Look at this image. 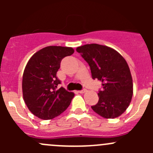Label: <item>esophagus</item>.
Here are the masks:
<instances>
[{
  "label": "esophagus",
  "mask_w": 153,
  "mask_h": 153,
  "mask_svg": "<svg viewBox=\"0 0 153 153\" xmlns=\"http://www.w3.org/2000/svg\"><path fill=\"white\" fill-rule=\"evenodd\" d=\"M86 92V89H82V90H80L79 91L80 93H81V94L84 93V92Z\"/></svg>",
  "instance_id": "34e87169"
}]
</instances>
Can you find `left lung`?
I'll use <instances>...</instances> for the list:
<instances>
[{
    "label": "left lung",
    "instance_id": "1",
    "mask_svg": "<svg viewBox=\"0 0 153 153\" xmlns=\"http://www.w3.org/2000/svg\"><path fill=\"white\" fill-rule=\"evenodd\" d=\"M90 67L92 78L103 83L98 104L92 109L101 117L115 118L127 109L133 94V84L126 60L116 50L97 44L77 47Z\"/></svg>",
    "mask_w": 153,
    "mask_h": 153
}]
</instances>
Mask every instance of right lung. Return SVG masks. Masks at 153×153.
Returning <instances> with one entry per match:
<instances>
[{
  "label": "right lung",
  "instance_id": "right-lung-1",
  "mask_svg": "<svg viewBox=\"0 0 153 153\" xmlns=\"http://www.w3.org/2000/svg\"><path fill=\"white\" fill-rule=\"evenodd\" d=\"M73 53L72 47L49 46L29 60L23 75V97L29 111L38 118L52 119L70 104L75 94L63 87L58 89L61 81L56 74L61 60Z\"/></svg>",
  "mask_w": 153,
  "mask_h": 153
}]
</instances>
